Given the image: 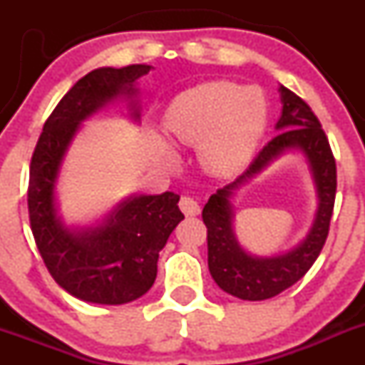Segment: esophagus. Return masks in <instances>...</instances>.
Here are the masks:
<instances>
[{
	"label": "esophagus",
	"instance_id": "esophagus-1",
	"mask_svg": "<svg viewBox=\"0 0 365 365\" xmlns=\"http://www.w3.org/2000/svg\"><path fill=\"white\" fill-rule=\"evenodd\" d=\"M180 210H182L187 217H196V215H200V212H201L197 201H194L192 197H187V196L180 200Z\"/></svg>",
	"mask_w": 365,
	"mask_h": 365
}]
</instances>
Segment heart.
Here are the masks:
<instances>
[{
	"label": "heart",
	"mask_w": 365,
	"mask_h": 365,
	"mask_svg": "<svg viewBox=\"0 0 365 365\" xmlns=\"http://www.w3.org/2000/svg\"><path fill=\"white\" fill-rule=\"evenodd\" d=\"M267 125V101L257 88L231 81H212L180 93L164 113L169 138L197 145V157L208 173L227 176L252 157ZM162 157L173 159L168 146Z\"/></svg>",
	"instance_id": "b5f03b06"
}]
</instances>
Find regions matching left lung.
<instances>
[{
    "instance_id": "left-lung-1",
    "label": "left lung",
    "mask_w": 365,
    "mask_h": 365,
    "mask_svg": "<svg viewBox=\"0 0 365 365\" xmlns=\"http://www.w3.org/2000/svg\"><path fill=\"white\" fill-rule=\"evenodd\" d=\"M281 116L279 132L254 159L244 175L212 194L203 208L208 230V268L222 292L242 300H267L300 281L325 245L336 201V160L318 118L293 91L279 86ZM298 153L308 165L315 185L317 212L308 235L295 248L272 257L251 255L240 244L234 231L232 200L252 178L286 153Z\"/></svg>"
}]
</instances>
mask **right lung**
Here are the masks:
<instances>
[{
  "instance_id": "right-lung-1",
  "label": "right lung",
  "mask_w": 365,
  "mask_h": 365,
  "mask_svg": "<svg viewBox=\"0 0 365 365\" xmlns=\"http://www.w3.org/2000/svg\"><path fill=\"white\" fill-rule=\"evenodd\" d=\"M152 65L102 67L77 81L60 101L36 143L29 168L28 208L36 247L54 281L83 302L121 305L153 286L159 252L183 213L175 192L134 194L88 226L67 224L58 183L83 121L113 102H127L128 118L141 120L138 79Z\"/></svg>"
}]
</instances>
